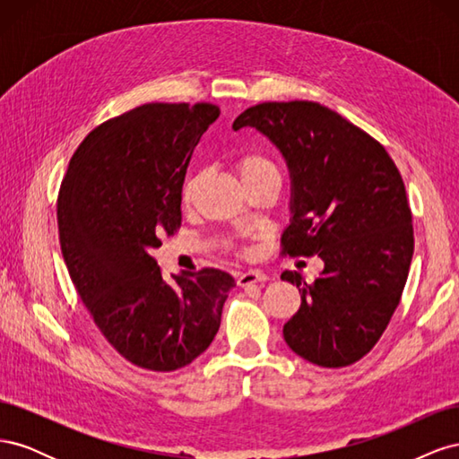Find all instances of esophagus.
<instances>
[{"mask_svg":"<svg viewBox=\"0 0 459 459\" xmlns=\"http://www.w3.org/2000/svg\"><path fill=\"white\" fill-rule=\"evenodd\" d=\"M264 281H266V275H264L262 272H256V270H247L238 275L239 287H253V285L260 287Z\"/></svg>","mask_w":459,"mask_h":459,"instance_id":"34e87169","label":"esophagus"}]
</instances>
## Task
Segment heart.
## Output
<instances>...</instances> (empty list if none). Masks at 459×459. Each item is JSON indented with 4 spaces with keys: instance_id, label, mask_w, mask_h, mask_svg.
<instances>
[{
    "instance_id": "1",
    "label": "heart",
    "mask_w": 459,
    "mask_h": 459,
    "mask_svg": "<svg viewBox=\"0 0 459 459\" xmlns=\"http://www.w3.org/2000/svg\"><path fill=\"white\" fill-rule=\"evenodd\" d=\"M235 170H238L239 178L243 179V184L253 182V179H258L266 174H280L275 162L270 157L262 155V152H256V151L245 152V155H241L238 160H235ZM195 187H197V178L189 176L182 186V203L184 204L191 203L193 195H195Z\"/></svg>"
}]
</instances>
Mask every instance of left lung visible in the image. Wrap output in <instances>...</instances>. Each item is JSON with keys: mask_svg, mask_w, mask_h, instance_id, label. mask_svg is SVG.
<instances>
[{"mask_svg": "<svg viewBox=\"0 0 459 459\" xmlns=\"http://www.w3.org/2000/svg\"><path fill=\"white\" fill-rule=\"evenodd\" d=\"M280 147L293 178V220L281 255L324 260L307 283L299 272L300 308L283 325L285 342L322 368L364 358L398 307L411 255L406 187L385 147L335 110L314 101H266L235 118Z\"/></svg>", "mask_w": 459, "mask_h": 459, "instance_id": "left-lung-1", "label": "left lung"}]
</instances>
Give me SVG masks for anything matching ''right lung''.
I'll use <instances>...</instances> for the list:
<instances>
[{"label":"right lung","instance_id":"1","mask_svg":"<svg viewBox=\"0 0 459 459\" xmlns=\"http://www.w3.org/2000/svg\"><path fill=\"white\" fill-rule=\"evenodd\" d=\"M212 103H147L91 130L57 197L59 243L95 325L137 368L174 371L212 342L235 285L218 268L164 281L151 256L182 224L193 149L218 118Z\"/></svg>","mask_w":459,"mask_h":459}]
</instances>
